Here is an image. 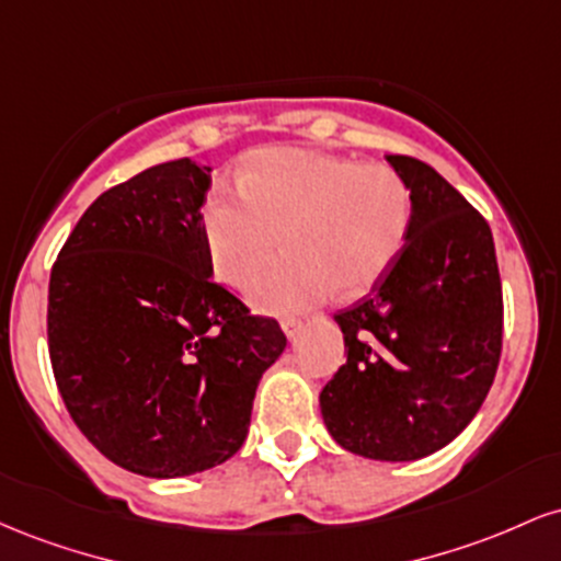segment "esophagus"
<instances>
[{
	"label": "esophagus",
	"instance_id": "34e87169",
	"mask_svg": "<svg viewBox=\"0 0 561 561\" xmlns=\"http://www.w3.org/2000/svg\"><path fill=\"white\" fill-rule=\"evenodd\" d=\"M300 330H302V324H300L298 319H282V332L287 334V340L298 337Z\"/></svg>",
	"mask_w": 561,
	"mask_h": 561
}]
</instances>
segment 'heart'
<instances>
[{
	"label": "heart",
	"instance_id": "b5f03b06",
	"mask_svg": "<svg viewBox=\"0 0 561 561\" xmlns=\"http://www.w3.org/2000/svg\"><path fill=\"white\" fill-rule=\"evenodd\" d=\"M203 227L210 266L231 287L254 276L288 234L294 255L248 287L259 311L287 317L334 289L375 287L409 234L411 195L382 163L272 147L250 156L240 190L210 195Z\"/></svg>",
	"mask_w": 561,
	"mask_h": 561
}]
</instances>
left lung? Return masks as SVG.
<instances>
[{
    "label": "left lung",
    "instance_id": "1",
    "mask_svg": "<svg viewBox=\"0 0 561 561\" xmlns=\"http://www.w3.org/2000/svg\"><path fill=\"white\" fill-rule=\"evenodd\" d=\"M385 160L409 186L411 227L388 274L334 317L347 358L319 405L351 454L416 461L448 446L485 401L504 302L485 218L422 160Z\"/></svg>",
    "mask_w": 561,
    "mask_h": 561
}]
</instances>
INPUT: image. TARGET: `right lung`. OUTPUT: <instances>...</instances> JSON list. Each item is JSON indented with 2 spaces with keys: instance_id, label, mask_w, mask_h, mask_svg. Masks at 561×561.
<instances>
[{
  "instance_id": "right-lung-1",
  "label": "right lung",
  "mask_w": 561,
  "mask_h": 561,
  "mask_svg": "<svg viewBox=\"0 0 561 561\" xmlns=\"http://www.w3.org/2000/svg\"><path fill=\"white\" fill-rule=\"evenodd\" d=\"M210 171L182 158L102 192L49 276V358L76 427L156 480L242 448L263 371L287 347L274 319L210 279Z\"/></svg>"
}]
</instances>
